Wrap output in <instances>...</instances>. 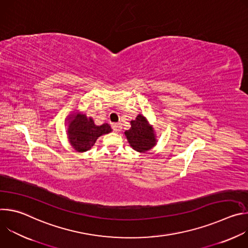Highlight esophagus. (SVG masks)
Masks as SVG:
<instances>
[{
    "label": "esophagus",
    "instance_id": "1",
    "mask_svg": "<svg viewBox=\"0 0 248 248\" xmlns=\"http://www.w3.org/2000/svg\"><path fill=\"white\" fill-rule=\"evenodd\" d=\"M112 126H113V129L116 132H120L121 131V124H114Z\"/></svg>",
    "mask_w": 248,
    "mask_h": 248
}]
</instances>
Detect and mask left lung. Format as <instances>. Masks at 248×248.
Returning a JSON list of instances; mask_svg holds the SVG:
<instances>
[{
	"label": "left lung",
	"mask_w": 248,
	"mask_h": 248,
	"mask_svg": "<svg viewBox=\"0 0 248 248\" xmlns=\"http://www.w3.org/2000/svg\"><path fill=\"white\" fill-rule=\"evenodd\" d=\"M124 135L129 146L139 153H145L157 144L155 129L142 114L130 121V128L124 131Z\"/></svg>",
	"instance_id": "obj_1"
}]
</instances>
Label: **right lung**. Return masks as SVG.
Wrapping results in <instances>:
<instances>
[{"instance_id": "1", "label": "right lung", "mask_w": 248, "mask_h": 248, "mask_svg": "<svg viewBox=\"0 0 248 248\" xmlns=\"http://www.w3.org/2000/svg\"><path fill=\"white\" fill-rule=\"evenodd\" d=\"M66 137L68 143L77 152H86L94 146L98 137L112 131L108 124L96 125L91 117L85 113L75 110L65 119Z\"/></svg>"}]
</instances>
